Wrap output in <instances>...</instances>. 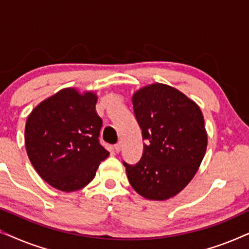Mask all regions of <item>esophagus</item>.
<instances>
[{"label": "esophagus", "mask_w": 249, "mask_h": 249, "mask_svg": "<svg viewBox=\"0 0 249 249\" xmlns=\"http://www.w3.org/2000/svg\"><path fill=\"white\" fill-rule=\"evenodd\" d=\"M121 147H122L121 142H118V144H115V145H114V151L117 152V153H119V152L121 151Z\"/></svg>", "instance_id": "obj_1"}]
</instances>
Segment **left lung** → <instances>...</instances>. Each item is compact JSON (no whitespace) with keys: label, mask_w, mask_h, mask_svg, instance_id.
Masks as SVG:
<instances>
[{"label":"left lung","mask_w":249,"mask_h":249,"mask_svg":"<svg viewBox=\"0 0 249 249\" xmlns=\"http://www.w3.org/2000/svg\"><path fill=\"white\" fill-rule=\"evenodd\" d=\"M131 100L147 142L137 164L124 163L129 182L144 198H172L192 181L205 155L202 111L179 89L160 83L139 88Z\"/></svg>","instance_id":"obj_1"}]
</instances>
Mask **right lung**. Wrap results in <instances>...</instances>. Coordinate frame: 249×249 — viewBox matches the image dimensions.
<instances>
[{
    "instance_id": "1",
    "label": "right lung",
    "mask_w": 249,
    "mask_h": 249,
    "mask_svg": "<svg viewBox=\"0 0 249 249\" xmlns=\"http://www.w3.org/2000/svg\"><path fill=\"white\" fill-rule=\"evenodd\" d=\"M97 98L95 91L63 88L40 102L26 121L29 161L44 181L61 192L87 186L110 155L98 142Z\"/></svg>"
}]
</instances>
